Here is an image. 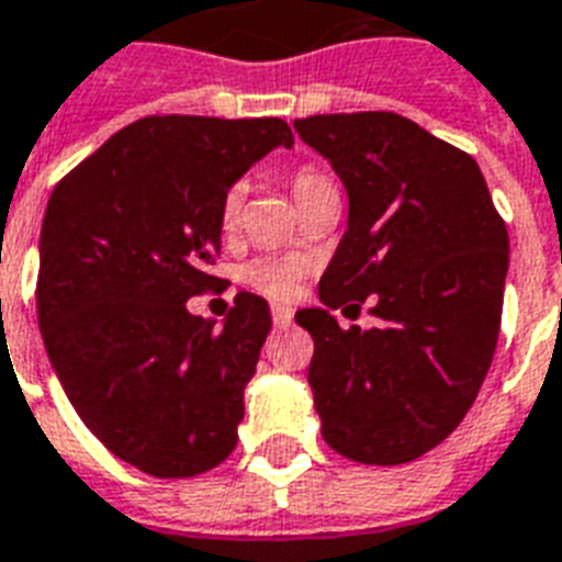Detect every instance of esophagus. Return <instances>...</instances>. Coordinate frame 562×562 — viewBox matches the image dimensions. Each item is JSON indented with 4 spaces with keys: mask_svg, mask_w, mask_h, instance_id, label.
Instances as JSON below:
<instances>
[{
    "mask_svg": "<svg viewBox=\"0 0 562 562\" xmlns=\"http://www.w3.org/2000/svg\"><path fill=\"white\" fill-rule=\"evenodd\" d=\"M271 318L277 327H289L291 318H294V310H291V306H282V303H273Z\"/></svg>",
    "mask_w": 562,
    "mask_h": 562,
    "instance_id": "1",
    "label": "esophagus"
}]
</instances>
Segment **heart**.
I'll list each match as a JSON object with an SVG mask.
<instances>
[{
	"mask_svg": "<svg viewBox=\"0 0 562 562\" xmlns=\"http://www.w3.org/2000/svg\"><path fill=\"white\" fill-rule=\"evenodd\" d=\"M291 191H294V200L297 205L310 203L312 196L321 194L333 188L327 173H321L318 167L303 165L291 173ZM241 200H244V188L233 186L226 188L224 200H221V226L224 229H233L238 224V214H241ZM244 280L250 282L252 289L262 291L268 297H291L297 291L300 282V262L297 259H277V256H268V259H256V262L247 265L244 271Z\"/></svg>",
	"mask_w": 562,
	"mask_h": 562,
	"instance_id": "b5f03b06",
	"label": "heart"
}]
</instances>
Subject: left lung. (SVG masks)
<instances>
[{"instance_id":"obj_1","label":"left lung","mask_w":562,"mask_h":562,"mask_svg":"<svg viewBox=\"0 0 562 562\" xmlns=\"http://www.w3.org/2000/svg\"><path fill=\"white\" fill-rule=\"evenodd\" d=\"M294 128L348 191V229L318 282L321 306L294 315L315 338L321 434L348 460L409 462L465 418L490 371L507 226L477 161L413 120L359 111ZM366 296L375 297L378 327L338 328L331 310Z\"/></svg>"}]
</instances>
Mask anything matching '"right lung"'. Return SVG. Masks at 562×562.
I'll return each mask as SVG.
<instances>
[{
	"label": "right lung",
	"instance_id": "add662e5",
	"mask_svg": "<svg viewBox=\"0 0 562 562\" xmlns=\"http://www.w3.org/2000/svg\"><path fill=\"white\" fill-rule=\"evenodd\" d=\"M294 144L280 117H144L64 177L41 229L37 321L72 409L153 477L233 453L244 389L271 333L250 291L217 327L188 312L212 289L226 188Z\"/></svg>",
	"mask_w": 562,
	"mask_h": 562
}]
</instances>
